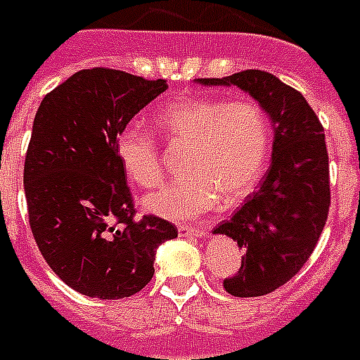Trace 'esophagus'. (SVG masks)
Wrapping results in <instances>:
<instances>
[{"label": "esophagus", "instance_id": "obj_1", "mask_svg": "<svg viewBox=\"0 0 360 360\" xmlns=\"http://www.w3.org/2000/svg\"><path fill=\"white\" fill-rule=\"evenodd\" d=\"M177 231H179V236H195L200 238L207 233L205 227H194V226H177Z\"/></svg>", "mask_w": 360, "mask_h": 360}]
</instances>
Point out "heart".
<instances>
[{"instance_id":"b5f03b06","label":"heart","mask_w":360,"mask_h":360,"mask_svg":"<svg viewBox=\"0 0 360 360\" xmlns=\"http://www.w3.org/2000/svg\"><path fill=\"white\" fill-rule=\"evenodd\" d=\"M172 148H185V177L146 195L144 207L170 220H192L221 205H238L264 172L270 150V124L251 99L194 98L168 105L155 118ZM116 157L125 175L142 188L165 179L157 140L136 127L116 136Z\"/></svg>"}]
</instances>
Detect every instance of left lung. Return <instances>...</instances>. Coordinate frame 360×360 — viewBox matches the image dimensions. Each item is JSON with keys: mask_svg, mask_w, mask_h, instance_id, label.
I'll return each instance as SVG.
<instances>
[{"mask_svg": "<svg viewBox=\"0 0 360 360\" xmlns=\"http://www.w3.org/2000/svg\"><path fill=\"white\" fill-rule=\"evenodd\" d=\"M201 84H235L250 92L274 124L271 165L261 186L214 233L242 248V264L224 279L231 296L277 290L302 270L318 244L331 207L323 125L297 90L262 70H244Z\"/></svg>", "mask_w": 360, "mask_h": 360, "instance_id": "obj_1", "label": "left lung"}]
</instances>
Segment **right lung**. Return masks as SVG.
Returning a JSON list of instances; mask_svg holds the SVG:
<instances>
[{"instance_id": "1", "label": "right lung", "mask_w": 360, "mask_h": 360, "mask_svg": "<svg viewBox=\"0 0 360 360\" xmlns=\"http://www.w3.org/2000/svg\"><path fill=\"white\" fill-rule=\"evenodd\" d=\"M168 89L112 68H89L38 107L23 166L29 226L38 250L68 286L98 300L140 292L155 274V250L177 236L172 221L136 218L116 136Z\"/></svg>"}]
</instances>
